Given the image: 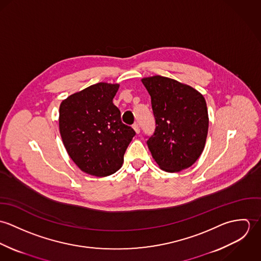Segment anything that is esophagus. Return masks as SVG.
<instances>
[{
	"label": "esophagus",
	"mask_w": 261,
	"mask_h": 261,
	"mask_svg": "<svg viewBox=\"0 0 261 261\" xmlns=\"http://www.w3.org/2000/svg\"><path fill=\"white\" fill-rule=\"evenodd\" d=\"M133 127H134V129L136 130V133L139 135L140 134V132H141V128H140V125L138 124V123H134L133 124Z\"/></svg>",
	"instance_id": "obj_1"
}]
</instances>
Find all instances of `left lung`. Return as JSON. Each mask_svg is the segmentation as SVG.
<instances>
[{"label":"left lung","mask_w":261,"mask_h":261,"mask_svg":"<svg viewBox=\"0 0 261 261\" xmlns=\"http://www.w3.org/2000/svg\"><path fill=\"white\" fill-rule=\"evenodd\" d=\"M150 95L155 120L147 145L155 163L166 172L191 167L202 153L208 134L205 98L177 80L152 76L142 79Z\"/></svg>","instance_id":"1"}]
</instances>
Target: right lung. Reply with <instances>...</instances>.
I'll use <instances>...</instances> for the list:
<instances>
[{"mask_svg": "<svg viewBox=\"0 0 261 261\" xmlns=\"http://www.w3.org/2000/svg\"><path fill=\"white\" fill-rule=\"evenodd\" d=\"M118 84L99 82L63 100L59 129L64 147L78 168L106 177L120 169L136 132L122 123L112 103Z\"/></svg>", "mask_w": 261, "mask_h": 261, "instance_id": "add662e5", "label": "right lung"}]
</instances>
